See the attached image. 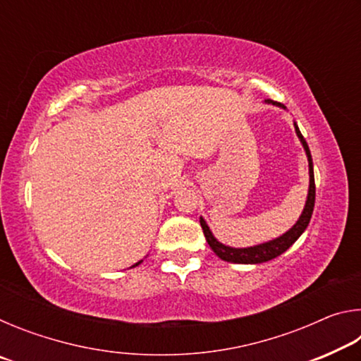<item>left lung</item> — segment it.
Listing matches in <instances>:
<instances>
[{"label": "left lung", "mask_w": 361, "mask_h": 361, "mask_svg": "<svg viewBox=\"0 0 361 361\" xmlns=\"http://www.w3.org/2000/svg\"><path fill=\"white\" fill-rule=\"evenodd\" d=\"M266 103L269 105H276L279 108H283L282 103H277L274 100H266ZM295 130L296 135L301 142L302 148L305 151V156H307L309 161V192H307V200H305L304 210L301 213V216L296 221V224L293 226L291 229H288L277 239L269 240L264 243H259V245H253V247H247V248H234V247H228L224 243L218 242L215 239V235L212 234V231L209 228V224L205 223V219L200 216V226H202L204 235L207 242H209L210 248L215 252V255L218 258H221L223 261L228 262H235V264H261V262L271 261L274 258H277L282 253H285L293 243H295L299 237H301L302 232L305 231V228L309 226L310 218H312V212H314V204H315V180H314V164H312V156H310L309 146L305 143V140L302 137V133L299 132V127L296 126L295 122Z\"/></svg>", "instance_id": "left-lung-1"}]
</instances>
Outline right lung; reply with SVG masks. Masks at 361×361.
<instances>
[{
  "instance_id": "obj_1",
  "label": "right lung",
  "mask_w": 361,
  "mask_h": 361,
  "mask_svg": "<svg viewBox=\"0 0 361 361\" xmlns=\"http://www.w3.org/2000/svg\"><path fill=\"white\" fill-rule=\"evenodd\" d=\"M142 262H143V259H142V261H138V262H135V264H133L132 267H135V266H138V264H142Z\"/></svg>"
}]
</instances>
